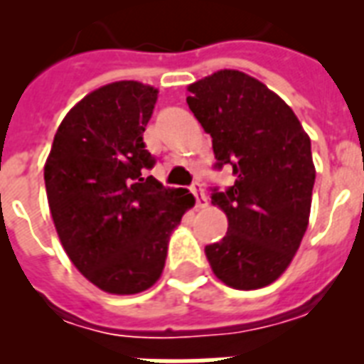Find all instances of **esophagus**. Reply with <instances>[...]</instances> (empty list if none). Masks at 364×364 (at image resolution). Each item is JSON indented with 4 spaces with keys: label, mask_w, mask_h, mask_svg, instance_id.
I'll return each mask as SVG.
<instances>
[{
    "label": "esophagus",
    "mask_w": 364,
    "mask_h": 364,
    "mask_svg": "<svg viewBox=\"0 0 364 364\" xmlns=\"http://www.w3.org/2000/svg\"><path fill=\"white\" fill-rule=\"evenodd\" d=\"M191 193L194 194V198H196V208H208V196L204 194V188L200 183H193V187H191Z\"/></svg>",
    "instance_id": "34e87169"
}]
</instances>
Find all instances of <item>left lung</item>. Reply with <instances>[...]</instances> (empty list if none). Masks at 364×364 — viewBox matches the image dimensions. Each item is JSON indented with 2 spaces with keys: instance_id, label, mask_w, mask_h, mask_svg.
Instances as JSON below:
<instances>
[{
  "instance_id": "8db88e82",
  "label": "left lung",
  "mask_w": 364,
  "mask_h": 364,
  "mask_svg": "<svg viewBox=\"0 0 364 364\" xmlns=\"http://www.w3.org/2000/svg\"><path fill=\"white\" fill-rule=\"evenodd\" d=\"M188 109L211 136L215 168L232 187H211L228 217L221 242L205 245L211 270L228 287L259 289L282 276L308 228L316 168L293 109L253 77L221 70L188 87Z\"/></svg>"
}]
</instances>
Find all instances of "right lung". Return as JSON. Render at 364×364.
Returning a JSON list of instances; mask_svg holds the SVG:
<instances>
[{
  "mask_svg": "<svg viewBox=\"0 0 364 364\" xmlns=\"http://www.w3.org/2000/svg\"><path fill=\"white\" fill-rule=\"evenodd\" d=\"M159 90L119 81L65 115L45 164L54 227L77 270L105 293H141L164 270L171 230L194 204L147 171L143 132Z\"/></svg>",
  "mask_w": 364,
  "mask_h": 364,
  "instance_id": "right-lung-1",
  "label": "right lung"
}]
</instances>
